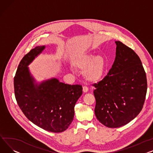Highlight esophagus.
Masks as SVG:
<instances>
[{"instance_id":"1","label":"esophagus","mask_w":153,"mask_h":153,"mask_svg":"<svg viewBox=\"0 0 153 153\" xmlns=\"http://www.w3.org/2000/svg\"><path fill=\"white\" fill-rule=\"evenodd\" d=\"M88 90V88L87 86H84L83 87V91H84V93L87 92Z\"/></svg>"}]
</instances>
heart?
I'll return each instance as SVG.
<instances>
[{"label":"heart","instance_id":"obj_1","mask_svg":"<svg viewBox=\"0 0 153 153\" xmlns=\"http://www.w3.org/2000/svg\"><path fill=\"white\" fill-rule=\"evenodd\" d=\"M74 66L80 70H83V75L87 80L96 82L104 75L106 63L102 56L88 53L76 59Z\"/></svg>","mask_w":153,"mask_h":153}]
</instances>
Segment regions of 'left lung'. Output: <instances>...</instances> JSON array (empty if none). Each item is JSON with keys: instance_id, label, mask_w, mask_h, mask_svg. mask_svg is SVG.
Instances as JSON below:
<instances>
[{"instance_id": "left-lung-1", "label": "left lung", "mask_w": 153, "mask_h": 153, "mask_svg": "<svg viewBox=\"0 0 153 153\" xmlns=\"http://www.w3.org/2000/svg\"><path fill=\"white\" fill-rule=\"evenodd\" d=\"M114 62L108 74L94 84L97 119L109 128L123 126L143 108L147 91L146 73L140 58L123 42L116 41Z\"/></svg>"}]
</instances>
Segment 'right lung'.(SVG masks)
I'll use <instances>...</instances> for the list:
<instances>
[{"label": "right lung", "instance_id": "add662e5", "mask_svg": "<svg viewBox=\"0 0 153 153\" xmlns=\"http://www.w3.org/2000/svg\"><path fill=\"white\" fill-rule=\"evenodd\" d=\"M38 46L25 55L14 77L15 96L26 117L45 130L59 133L73 120L74 106L82 94L81 85H69L55 78L34 84L27 66L44 50Z\"/></svg>", "mask_w": 153, "mask_h": 153}]
</instances>
